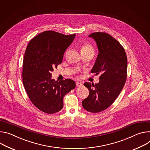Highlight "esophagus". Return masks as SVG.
I'll use <instances>...</instances> for the list:
<instances>
[{
  "mask_svg": "<svg viewBox=\"0 0 150 150\" xmlns=\"http://www.w3.org/2000/svg\"><path fill=\"white\" fill-rule=\"evenodd\" d=\"M82 85H83V84L81 83L76 82V86L77 87H81V86H82Z\"/></svg>",
  "mask_w": 150,
  "mask_h": 150,
  "instance_id": "1",
  "label": "esophagus"
}]
</instances>
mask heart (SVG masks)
<instances>
[{
    "mask_svg": "<svg viewBox=\"0 0 150 150\" xmlns=\"http://www.w3.org/2000/svg\"><path fill=\"white\" fill-rule=\"evenodd\" d=\"M81 52H89L94 54V49L89 44H85L82 46L81 49Z\"/></svg>",
    "mask_w": 150,
    "mask_h": 150,
    "instance_id": "obj_1",
    "label": "heart"
}]
</instances>
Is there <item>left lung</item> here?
<instances>
[{"label": "left lung", "mask_w": 150, "mask_h": 150, "mask_svg": "<svg viewBox=\"0 0 150 150\" xmlns=\"http://www.w3.org/2000/svg\"><path fill=\"white\" fill-rule=\"evenodd\" d=\"M89 37L95 40L99 51L91 72L100 74V80L95 85L85 83L89 95L82 101V106L88 111L97 113L108 108L123 89L127 59L123 47L107 33L95 32Z\"/></svg>", "instance_id": "1"}]
</instances>
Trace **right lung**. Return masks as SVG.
Here are the masks:
<instances>
[{"mask_svg":"<svg viewBox=\"0 0 150 150\" xmlns=\"http://www.w3.org/2000/svg\"><path fill=\"white\" fill-rule=\"evenodd\" d=\"M75 36L46 31L32 39L27 46L23 64V85L31 103L45 113L59 111L64 96L76 87L71 79L57 81L51 78V71L62 62L65 50Z\"/></svg>","mask_w":150,"mask_h":150,"instance_id":"1","label":"right lung"}]
</instances>
